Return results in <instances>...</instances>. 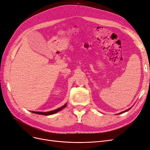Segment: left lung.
<instances>
[{"label":"left lung","mask_w":150,"mask_h":150,"mask_svg":"<svg viewBox=\"0 0 150 150\" xmlns=\"http://www.w3.org/2000/svg\"><path fill=\"white\" fill-rule=\"evenodd\" d=\"M129 110H130V108L129 109H128V110H126V111H124L123 112H120V114H121V113H122V112H126V111H128Z\"/></svg>","instance_id":"left-lung-1"}]
</instances>
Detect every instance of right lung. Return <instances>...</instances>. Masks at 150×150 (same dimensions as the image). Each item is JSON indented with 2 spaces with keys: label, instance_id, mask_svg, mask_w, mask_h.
Listing matches in <instances>:
<instances>
[{
  "label": "right lung",
  "instance_id": "right-lung-1",
  "mask_svg": "<svg viewBox=\"0 0 150 150\" xmlns=\"http://www.w3.org/2000/svg\"><path fill=\"white\" fill-rule=\"evenodd\" d=\"M67 106V104L66 103L64 106H62V107L56 109L55 110H53V111H49V112H35V111H31L33 112V113H35V114H39V115H45V116H47V115H53L54 113H56L58 111H61V110H62L63 108H64L66 106Z\"/></svg>",
  "mask_w": 150,
  "mask_h": 150
}]
</instances>
